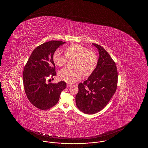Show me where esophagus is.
Segmentation results:
<instances>
[{"mask_svg": "<svg viewBox=\"0 0 148 148\" xmlns=\"http://www.w3.org/2000/svg\"><path fill=\"white\" fill-rule=\"evenodd\" d=\"M71 86H73V84H69V83H68V84H67V87H71Z\"/></svg>", "mask_w": 148, "mask_h": 148, "instance_id": "34e87169", "label": "esophagus"}]
</instances>
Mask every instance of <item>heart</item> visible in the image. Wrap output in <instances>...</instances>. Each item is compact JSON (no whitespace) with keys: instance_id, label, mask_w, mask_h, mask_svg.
Wrapping results in <instances>:
<instances>
[{"instance_id":"obj_1","label":"heart","mask_w":148,"mask_h":148,"mask_svg":"<svg viewBox=\"0 0 148 148\" xmlns=\"http://www.w3.org/2000/svg\"><path fill=\"white\" fill-rule=\"evenodd\" d=\"M66 54L60 51L54 52L53 55L54 62L59 66L66 64L68 58L75 59L73 69L65 68L59 73L60 79L69 83H73L79 80L82 75L88 77L94 72L97 66L98 58L96 52L89 50L88 47L80 44H73L67 47L65 50Z\"/></svg>"}]
</instances>
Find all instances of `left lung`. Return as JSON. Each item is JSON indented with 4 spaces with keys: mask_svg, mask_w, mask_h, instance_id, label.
<instances>
[{
    "mask_svg": "<svg viewBox=\"0 0 148 148\" xmlns=\"http://www.w3.org/2000/svg\"><path fill=\"white\" fill-rule=\"evenodd\" d=\"M99 51V57L94 72L78 85L75 103L79 110L87 114L96 113L107 105L116 90L118 73L110 55L101 45L92 43Z\"/></svg>",
    "mask_w": 148,
    "mask_h": 148,
    "instance_id": "1",
    "label": "left lung"
}]
</instances>
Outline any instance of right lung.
<instances>
[{
    "label": "right lung",
    "instance_id": "right-lung-1",
    "mask_svg": "<svg viewBox=\"0 0 148 148\" xmlns=\"http://www.w3.org/2000/svg\"><path fill=\"white\" fill-rule=\"evenodd\" d=\"M65 42L51 41L41 44L32 52L23 73L25 94L35 107L49 110L59 101L61 92L66 87V82L47 83V79L56 75L53 55Z\"/></svg>",
    "mask_w": 148,
    "mask_h": 148
}]
</instances>
